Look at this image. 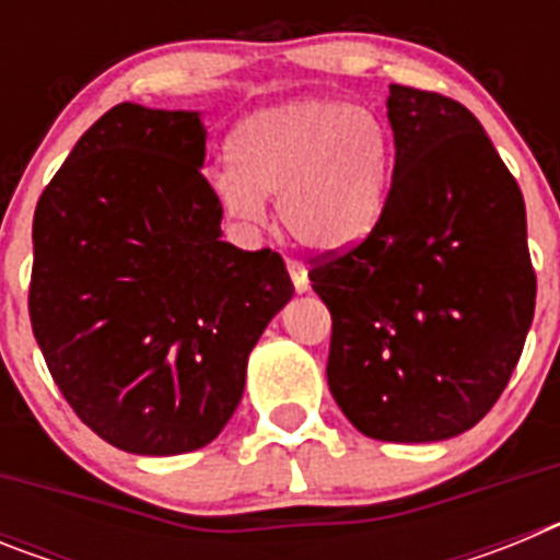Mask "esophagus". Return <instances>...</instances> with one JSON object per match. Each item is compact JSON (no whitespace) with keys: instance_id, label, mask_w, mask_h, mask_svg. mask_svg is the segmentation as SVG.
I'll return each mask as SVG.
<instances>
[{"instance_id":"1","label":"esophagus","mask_w":560,"mask_h":560,"mask_svg":"<svg viewBox=\"0 0 560 560\" xmlns=\"http://www.w3.org/2000/svg\"><path fill=\"white\" fill-rule=\"evenodd\" d=\"M289 277H291V283H294L296 294H305V291L311 289V280H308V271H305L303 264H296V260H289Z\"/></svg>"}]
</instances>
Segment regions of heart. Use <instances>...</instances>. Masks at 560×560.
Listing matches in <instances>:
<instances>
[{
	"mask_svg": "<svg viewBox=\"0 0 560 560\" xmlns=\"http://www.w3.org/2000/svg\"><path fill=\"white\" fill-rule=\"evenodd\" d=\"M389 131L378 114L330 97L260 108L232 137V162L212 182L226 219L255 230L266 196L300 246L341 255L378 224L389 190Z\"/></svg>",
	"mask_w": 560,
	"mask_h": 560,
	"instance_id": "b5f03b06",
	"label": "heart"
}]
</instances>
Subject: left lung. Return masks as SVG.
I'll use <instances>...</instances> for the list:
<instances>
[{
    "label": "left lung",
    "instance_id": "1",
    "mask_svg": "<svg viewBox=\"0 0 560 560\" xmlns=\"http://www.w3.org/2000/svg\"><path fill=\"white\" fill-rule=\"evenodd\" d=\"M395 167L378 224L311 269L334 319L328 387L384 443L477 427L536 311L524 199L485 128L434 92L389 86Z\"/></svg>",
    "mask_w": 560,
    "mask_h": 560
}]
</instances>
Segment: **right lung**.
<instances>
[{"instance_id":"obj_1","label":"right lung","mask_w":560,"mask_h":560,"mask_svg":"<svg viewBox=\"0 0 560 560\" xmlns=\"http://www.w3.org/2000/svg\"><path fill=\"white\" fill-rule=\"evenodd\" d=\"M201 112L108 108L33 215L30 323L78 418L128 454L219 438L249 353L294 294L269 249L221 241Z\"/></svg>"}]
</instances>
